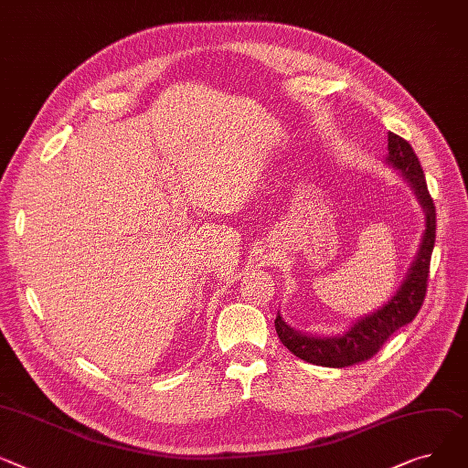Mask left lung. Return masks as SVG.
<instances>
[{"label": "left lung", "mask_w": 468, "mask_h": 468, "mask_svg": "<svg viewBox=\"0 0 468 468\" xmlns=\"http://www.w3.org/2000/svg\"><path fill=\"white\" fill-rule=\"evenodd\" d=\"M388 164L402 173L410 184V188L420 199V205L425 210V231L420 242V250L412 261L407 276H404L399 292L378 308L361 320H357L345 335L340 336H310L292 329L282 316H276L274 327L282 345L297 357L306 363L342 368L361 361L370 359L382 348L384 342L402 325L410 324L423 304L429 265L437 237V214H434V203L427 190V180L421 169V164L414 148L409 141L395 133H388Z\"/></svg>", "instance_id": "left-lung-1"}]
</instances>
